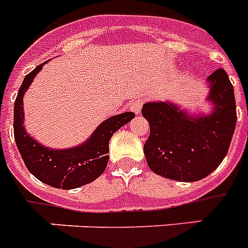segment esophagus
<instances>
[{
    "instance_id": "esophagus-1",
    "label": "esophagus",
    "mask_w": 248,
    "mask_h": 248,
    "mask_svg": "<svg viewBox=\"0 0 248 248\" xmlns=\"http://www.w3.org/2000/svg\"><path fill=\"white\" fill-rule=\"evenodd\" d=\"M141 107H142V100L136 99V100H134V102H131L130 106H128V108H130L131 112H134L135 114H139L140 113Z\"/></svg>"
}]
</instances>
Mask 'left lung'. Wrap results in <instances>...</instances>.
<instances>
[{
	"instance_id": "obj_1",
	"label": "left lung",
	"mask_w": 248,
	"mask_h": 248,
	"mask_svg": "<svg viewBox=\"0 0 248 248\" xmlns=\"http://www.w3.org/2000/svg\"><path fill=\"white\" fill-rule=\"evenodd\" d=\"M206 82L210 113L191 114L170 100L142 106L150 126L144 154L149 168L159 176L195 182L214 172L227 155L237 122L233 85L223 68Z\"/></svg>"
}]
</instances>
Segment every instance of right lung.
Segmentation results:
<instances>
[{"label": "right lung", "instance_id": "obj_1", "mask_svg": "<svg viewBox=\"0 0 248 248\" xmlns=\"http://www.w3.org/2000/svg\"><path fill=\"white\" fill-rule=\"evenodd\" d=\"M46 63V62H44ZM37 66L28 74L20 86L14 106V135L19 153L26 168L35 178L48 186L72 190L93 182L104 172L109 159V140L112 135L128 124L132 112L112 116L94 130L84 144L68 149H51L33 139L24 126L23 98L34 78L43 68Z\"/></svg>", "mask_w": 248, "mask_h": 248}]
</instances>
